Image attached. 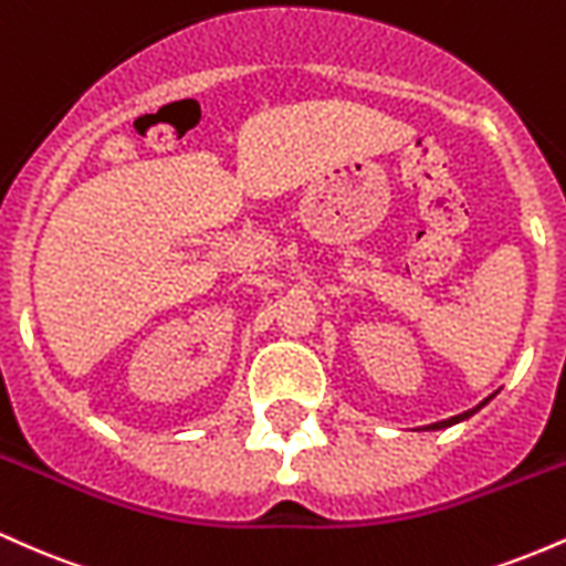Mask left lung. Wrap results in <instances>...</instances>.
<instances>
[{
    "label": "left lung",
    "mask_w": 566,
    "mask_h": 566,
    "mask_svg": "<svg viewBox=\"0 0 566 566\" xmlns=\"http://www.w3.org/2000/svg\"><path fill=\"white\" fill-rule=\"evenodd\" d=\"M492 396H495V394H492ZM492 396H490V399H492ZM490 399H484V401H482V405H476V407H473V409H465V412H463V415H454V418H447V420H439V423H431V426H426V431H439V428L454 426V423H460V420H469V418H471V415H476V412H479V409H482V407H484V405H486V401H490Z\"/></svg>",
    "instance_id": "left-lung-1"
}]
</instances>
